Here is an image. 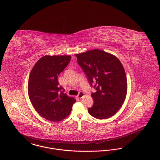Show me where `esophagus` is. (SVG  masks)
<instances>
[{
	"instance_id": "34e87169",
	"label": "esophagus",
	"mask_w": 160,
	"mask_h": 160,
	"mask_svg": "<svg viewBox=\"0 0 160 160\" xmlns=\"http://www.w3.org/2000/svg\"><path fill=\"white\" fill-rule=\"evenodd\" d=\"M84 96V93L83 92H79V94H78L77 97L79 98V99H81L83 96Z\"/></svg>"
}]
</instances>
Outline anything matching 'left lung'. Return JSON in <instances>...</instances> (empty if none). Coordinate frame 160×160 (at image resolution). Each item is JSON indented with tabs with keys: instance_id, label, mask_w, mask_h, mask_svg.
I'll list each match as a JSON object with an SVG mask.
<instances>
[{
	"instance_id": "left-lung-1",
	"label": "left lung",
	"mask_w": 160,
	"mask_h": 160,
	"mask_svg": "<svg viewBox=\"0 0 160 160\" xmlns=\"http://www.w3.org/2000/svg\"><path fill=\"white\" fill-rule=\"evenodd\" d=\"M77 62L82 68L91 86L96 92L89 114L99 119L114 116L123 105L127 93L125 69L118 58L99 49L76 54Z\"/></svg>"
}]
</instances>
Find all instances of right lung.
<instances>
[{
	"label": "right lung",
	"mask_w": 160,
	"mask_h": 160,
	"mask_svg": "<svg viewBox=\"0 0 160 160\" xmlns=\"http://www.w3.org/2000/svg\"><path fill=\"white\" fill-rule=\"evenodd\" d=\"M70 59V55H46L35 63L30 73L29 98L37 112L48 120L57 122L68 117L76 102L64 93L58 81V76Z\"/></svg>",
	"instance_id": "right-lung-1"
}]
</instances>
